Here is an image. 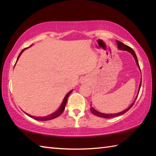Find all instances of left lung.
Returning <instances> with one entry per match:
<instances>
[{"label": "left lung", "mask_w": 156, "mask_h": 156, "mask_svg": "<svg viewBox=\"0 0 156 156\" xmlns=\"http://www.w3.org/2000/svg\"><path fill=\"white\" fill-rule=\"evenodd\" d=\"M116 43H117L118 44V48L120 49V50H124V51H129V53H131V54L133 55V56L134 57V58H135L136 60V64L137 65H138V67H139L140 70V66H139V63H138V58H137V56L136 55V53L135 51H133V49H131L130 47H129L127 45H126V44H123L122 43H121V42L120 41H116ZM141 84H142V77H141V80H140V85H139V88H138V95H137V96L136 98V100H134V102L132 103L130 106H129L127 109H126L125 110L122 111V112H121L120 113H113V114H105V113H100L99 112H98V111H96V109H94V107H91V113H93V114H94L95 115H97L98 116V117H100V118H115V117H117V116H119V115H121L124 114V113H126V112H128V111L131 109V108L133 107V105L134 104V102H135V101L136 100V98L137 97H138V94H139V91H140V87H141Z\"/></svg>", "instance_id": "1"}]
</instances>
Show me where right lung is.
<instances>
[{
    "label": "right lung",
    "mask_w": 156,
    "mask_h": 156,
    "mask_svg": "<svg viewBox=\"0 0 156 156\" xmlns=\"http://www.w3.org/2000/svg\"><path fill=\"white\" fill-rule=\"evenodd\" d=\"M27 48H25V49H23L22 51H21V52L19 54V55H18V58H17V60H18V58H19V57L20 56V55H21V54H22V53L25 51V50L27 49ZM17 60H16V62H17ZM72 90H71L69 92V93H67V94L65 96V98H64V100H63V101H62V104H61V105H60V108L58 109L56 112H54V113H51V114H50V115H47V116H44V117H35V116H33V115H30V114H27V113H25L26 114H27L28 116H30V117H31V118H34V119H35V120H40V121H45V120H52V119H54V118H57V117H58V116L61 114V113L64 112V110H65V105H66V104H67V98H68V97H69V96L70 95V94L72 93Z\"/></svg>",
    "instance_id": "add662e5"
}]
</instances>
